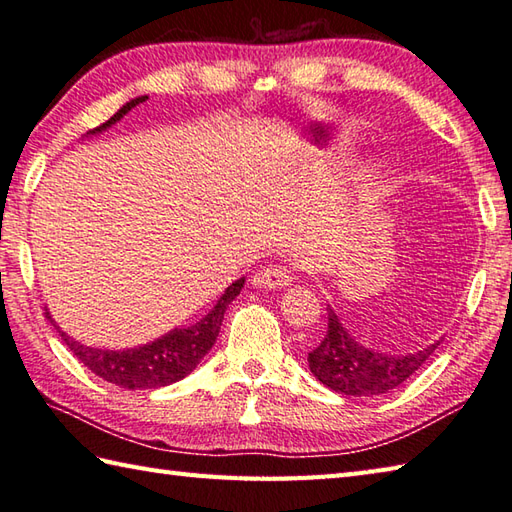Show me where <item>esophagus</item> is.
Listing matches in <instances>:
<instances>
[{
	"instance_id": "34e87169",
	"label": "esophagus",
	"mask_w": 512,
	"mask_h": 512,
	"mask_svg": "<svg viewBox=\"0 0 512 512\" xmlns=\"http://www.w3.org/2000/svg\"><path fill=\"white\" fill-rule=\"evenodd\" d=\"M250 282H253L255 288L277 290V288H286L290 282H293V277H290V270L284 266H270L255 273Z\"/></svg>"
}]
</instances>
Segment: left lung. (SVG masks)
Instances as JSON below:
<instances>
[{"label": "left lung", "mask_w": 512, "mask_h": 512, "mask_svg": "<svg viewBox=\"0 0 512 512\" xmlns=\"http://www.w3.org/2000/svg\"><path fill=\"white\" fill-rule=\"evenodd\" d=\"M328 310V330L315 350L308 353V366L330 390L353 397H375L402 386L415 370L426 364L439 342L406 355H388L366 348L350 337L333 308Z\"/></svg>", "instance_id": "8db88e82"}]
</instances>
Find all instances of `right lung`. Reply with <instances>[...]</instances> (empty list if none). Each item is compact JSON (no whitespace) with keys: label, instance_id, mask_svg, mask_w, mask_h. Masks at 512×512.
Here are the masks:
<instances>
[{"label":"right lung","instance_id":"add662e5","mask_svg":"<svg viewBox=\"0 0 512 512\" xmlns=\"http://www.w3.org/2000/svg\"><path fill=\"white\" fill-rule=\"evenodd\" d=\"M146 95L135 97L126 102L117 113L108 119L106 124L97 126L86 135L104 133L106 128L117 124L128 110H133L142 102H146ZM246 279H237L230 284L224 295L217 299V304L208 310V313L199 319L197 324L186 328H173L170 333L162 335L155 342H148L144 346L124 348V350H108V348H93L82 342H75L73 337L66 335L62 328L57 326L53 315L46 310V319L55 326L59 337L64 344L73 350V355L82 362L88 370H93L97 377L106 379V382L115 384L119 388L128 390H146V388H162L170 386L193 373L197 364L202 362L204 355L213 348L215 339L219 335V326L224 322V313L228 304L239 295L244 288Z\"/></svg>","mask_w":512,"mask_h":512}]
</instances>
